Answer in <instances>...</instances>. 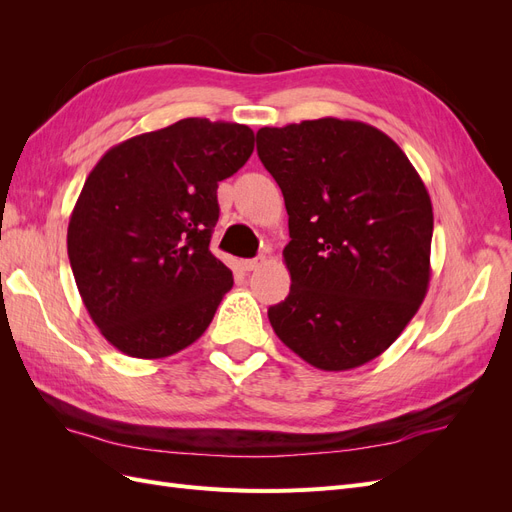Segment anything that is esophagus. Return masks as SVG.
<instances>
[{
    "label": "esophagus",
    "mask_w": 512,
    "mask_h": 512,
    "mask_svg": "<svg viewBox=\"0 0 512 512\" xmlns=\"http://www.w3.org/2000/svg\"><path fill=\"white\" fill-rule=\"evenodd\" d=\"M262 262H265V256H258V258H250V260H241V269L243 271H254L258 269Z\"/></svg>",
    "instance_id": "34e87169"
}]
</instances>
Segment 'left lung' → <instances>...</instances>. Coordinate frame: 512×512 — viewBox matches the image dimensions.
<instances>
[{"label": "left lung", "mask_w": 512, "mask_h": 512, "mask_svg": "<svg viewBox=\"0 0 512 512\" xmlns=\"http://www.w3.org/2000/svg\"><path fill=\"white\" fill-rule=\"evenodd\" d=\"M284 194L290 294L269 307L275 335L303 361L346 371L406 329L429 288L433 209L393 138L350 119L256 132Z\"/></svg>", "instance_id": "obj_1"}]
</instances>
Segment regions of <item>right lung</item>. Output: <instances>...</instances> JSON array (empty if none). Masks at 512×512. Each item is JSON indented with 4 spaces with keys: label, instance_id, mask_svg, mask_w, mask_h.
<instances>
[{
    "label": "right lung",
    "instance_id": "right-lung-1",
    "mask_svg": "<svg viewBox=\"0 0 512 512\" xmlns=\"http://www.w3.org/2000/svg\"><path fill=\"white\" fill-rule=\"evenodd\" d=\"M241 123L181 119L108 149L68 224V258L91 320L117 350L164 359L209 327L232 273L209 250L218 183L247 162Z\"/></svg>",
    "mask_w": 512,
    "mask_h": 512
}]
</instances>
